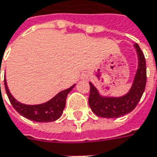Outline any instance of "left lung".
Instances as JSON below:
<instances>
[{"mask_svg":"<svg viewBox=\"0 0 157 157\" xmlns=\"http://www.w3.org/2000/svg\"><path fill=\"white\" fill-rule=\"evenodd\" d=\"M135 48L138 55V68L128 93L121 97H104L99 94L98 90L89 82V104L96 116L104 118H116L130 113L136 107L143 95L147 80L146 61L143 51L137 43Z\"/></svg>","mask_w":157,"mask_h":157,"instance_id":"1","label":"left lung"}]
</instances>
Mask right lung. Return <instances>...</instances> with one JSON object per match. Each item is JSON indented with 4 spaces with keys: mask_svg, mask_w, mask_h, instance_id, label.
<instances>
[{
    "mask_svg": "<svg viewBox=\"0 0 157 157\" xmlns=\"http://www.w3.org/2000/svg\"><path fill=\"white\" fill-rule=\"evenodd\" d=\"M4 86L8 99L14 109L22 116L31 121L38 122H54L60 118L66 105V99L68 94L75 87V85H73L69 89L61 91L55 97H53L51 100L45 103L38 105H26L15 100L13 95L10 94L6 79H4Z\"/></svg>",
    "mask_w": 157,
    "mask_h": 157,
    "instance_id": "1",
    "label": "right lung"
}]
</instances>
